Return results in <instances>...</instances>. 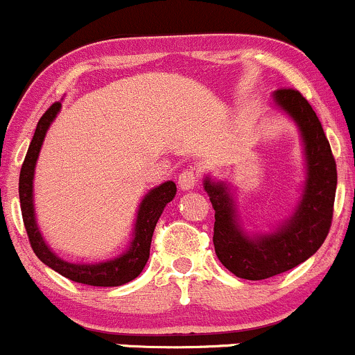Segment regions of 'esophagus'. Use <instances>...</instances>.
Wrapping results in <instances>:
<instances>
[{
    "mask_svg": "<svg viewBox=\"0 0 355 355\" xmlns=\"http://www.w3.org/2000/svg\"><path fill=\"white\" fill-rule=\"evenodd\" d=\"M197 182H198V173L195 172L193 168L183 170L180 177H178V187H180L182 190H191L195 185H197Z\"/></svg>",
    "mask_w": 355,
    "mask_h": 355,
    "instance_id": "34e87169",
    "label": "esophagus"
}]
</instances>
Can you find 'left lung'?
I'll use <instances>...</instances> for the list:
<instances>
[{"mask_svg":"<svg viewBox=\"0 0 355 355\" xmlns=\"http://www.w3.org/2000/svg\"><path fill=\"white\" fill-rule=\"evenodd\" d=\"M274 103L297 125L304 150L305 177L291 215L270 230H247L234 187L210 175L203 180L215 210V254L232 274L247 280L268 279L305 262L324 243L334 214L337 168L319 118L295 89H277Z\"/></svg>","mask_w":355,"mask_h":355,"instance_id":"obj_1","label":"left lung"}]
</instances>
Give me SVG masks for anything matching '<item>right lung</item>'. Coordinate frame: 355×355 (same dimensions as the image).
<instances>
[{"mask_svg":"<svg viewBox=\"0 0 355 355\" xmlns=\"http://www.w3.org/2000/svg\"><path fill=\"white\" fill-rule=\"evenodd\" d=\"M60 110L61 101H56L40 118L33 140H31L30 148H28L26 157H24L21 172H19V203H21L24 229L28 232L31 248H33L36 257L42 260L44 266L53 268L60 275L67 277L73 282L93 285V287H118V285L128 284L130 280L137 279L141 274L146 262H148L153 230L157 227L160 215L164 214L166 203L175 198L177 185L172 180L164 182L158 187H153L152 190H148V193L141 198L137 210L135 223H133L132 239H130V243L120 255L101 260V262L81 263L68 262V260L61 259L44 242L42 230H40L38 222H36L33 195L35 168L40 157V150H42L48 128L55 121Z\"/></svg>","mask_w":355,"mask_h":355,"instance_id":"obj_1","label":"right lung"}]
</instances>
